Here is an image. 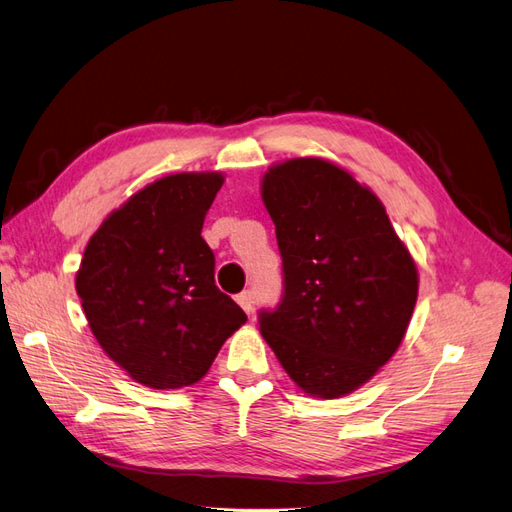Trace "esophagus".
Listing matches in <instances>:
<instances>
[{"label":"esophagus","mask_w":512,"mask_h":512,"mask_svg":"<svg viewBox=\"0 0 512 512\" xmlns=\"http://www.w3.org/2000/svg\"><path fill=\"white\" fill-rule=\"evenodd\" d=\"M237 303L245 310L247 316L254 314V301H252V293H241L237 295Z\"/></svg>","instance_id":"esophagus-1"}]
</instances>
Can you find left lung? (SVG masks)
<instances>
[{
	"mask_svg": "<svg viewBox=\"0 0 512 512\" xmlns=\"http://www.w3.org/2000/svg\"><path fill=\"white\" fill-rule=\"evenodd\" d=\"M260 198L275 224L284 299L260 334L308 396L342 398L398 351L418 267L370 187L319 157L273 163Z\"/></svg>",
	"mask_w": 512,
	"mask_h": 512,
	"instance_id": "left-lung-1",
	"label": "left lung"
}]
</instances>
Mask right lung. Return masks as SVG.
Returning <instances> with one entry per match:
<instances>
[{
	"label": "right lung",
	"mask_w": 512,
	"mask_h": 512,
	"mask_svg": "<svg viewBox=\"0 0 512 512\" xmlns=\"http://www.w3.org/2000/svg\"><path fill=\"white\" fill-rule=\"evenodd\" d=\"M222 172L157 178L109 213L75 275L88 325L107 357L153 390H178L209 372L245 312L215 286L202 239Z\"/></svg>",
	"instance_id": "add662e5"
}]
</instances>
